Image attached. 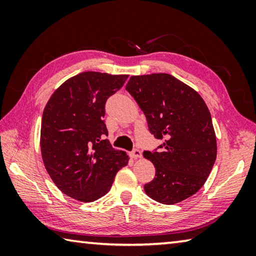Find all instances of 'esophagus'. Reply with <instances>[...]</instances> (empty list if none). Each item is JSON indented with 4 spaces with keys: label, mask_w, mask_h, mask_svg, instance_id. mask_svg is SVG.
Segmentation results:
<instances>
[{
    "label": "esophagus",
    "mask_w": 256,
    "mask_h": 256,
    "mask_svg": "<svg viewBox=\"0 0 256 256\" xmlns=\"http://www.w3.org/2000/svg\"><path fill=\"white\" fill-rule=\"evenodd\" d=\"M141 156H142V154H141V151L138 150V149H133V150L131 151V157L134 158V159L141 158Z\"/></svg>",
    "instance_id": "obj_1"
}]
</instances>
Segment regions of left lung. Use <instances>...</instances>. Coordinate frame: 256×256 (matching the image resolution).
<instances>
[{
    "label": "left lung",
    "mask_w": 256,
    "mask_h": 256,
    "mask_svg": "<svg viewBox=\"0 0 256 256\" xmlns=\"http://www.w3.org/2000/svg\"><path fill=\"white\" fill-rule=\"evenodd\" d=\"M126 92L144 112L149 132L162 141L144 151L156 177L144 185L152 200L175 204L200 190L216 157L211 114L196 90L167 73L131 76Z\"/></svg>",
    "instance_id": "left-lung-1"
}]
</instances>
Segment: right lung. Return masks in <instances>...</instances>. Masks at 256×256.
<instances>
[{"label": "right lung", "mask_w": 256, "mask_h": 256, "mask_svg": "<svg viewBox=\"0 0 256 256\" xmlns=\"http://www.w3.org/2000/svg\"><path fill=\"white\" fill-rule=\"evenodd\" d=\"M128 76L84 72L52 94L42 112L40 148L50 178L64 194L92 202L110 190L128 157L106 136L105 105Z\"/></svg>", "instance_id": "1"}]
</instances>
